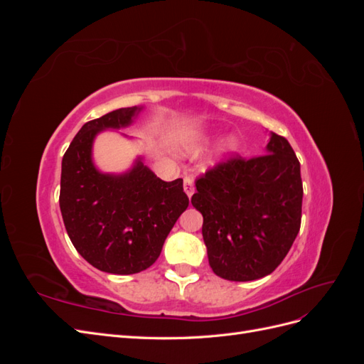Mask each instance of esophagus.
Segmentation results:
<instances>
[{
	"instance_id": "1",
	"label": "esophagus",
	"mask_w": 364,
	"mask_h": 364,
	"mask_svg": "<svg viewBox=\"0 0 364 364\" xmlns=\"http://www.w3.org/2000/svg\"><path fill=\"white\" fill-rule=\"evenodd\" d=\"M183 190L188 197H191L194 194V181L191 176H185L183 178Z\"/></svg>"
}]
</instances>
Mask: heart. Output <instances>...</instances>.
<instances>
[{
    "label": "heart",
    "mask_w": 364,
    "mask_h": 364,
    "mask_svg": "<svg viewBox=\"0 0 364 364\" xmlns=\"http://www.w3.org/2000/svg\"><path fill=\"white\" fill-rule=\"evenodd\" d=\"M234 146H235V144H234V141H228V144H226V147H228V149H234ZM194 149H199V146H196Z\"/></svg>",
    "instance_id": "b5f03b06"
}]
</instances>
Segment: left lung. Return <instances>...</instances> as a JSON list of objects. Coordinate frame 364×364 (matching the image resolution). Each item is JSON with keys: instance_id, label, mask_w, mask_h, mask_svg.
<instances>
[{"instance_id": "1", "label": "left lung", "mask_w": 364, "mask_h": 364, "mask_svg": "<svg viewBox=\"0 0 364 364\" xmlns=\"http://www.w3.org/2000/svg\"><path fill=\"white\" fill-rule=\"evenodd\" d=\"M193 206L203 215L209 266L228 281L267 277L287 255L302 217L301 164L272 134L266 155L230 156L196 179Z\"/></svg>"}]
</instances>
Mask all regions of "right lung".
<instances>
[{"label": "right lung", "mask_w": 364, "mask_h": 364, "mask_svg": "<svg viewBox=\"0 0 364 364\" xmlns=\"http://www.w3.org/2000/svg\"><path fill=\"white\" fill-rule=\"evenodd\" d=\"M139 111L121 107L87 121L62 159L59 203L71 243L91 266L114 274L149 269L190 203L182 179L164 182L141 161L119 176L94 167L98 132L126 127Z\"/></svg>", "instance_id": "1"}]
</instances>
